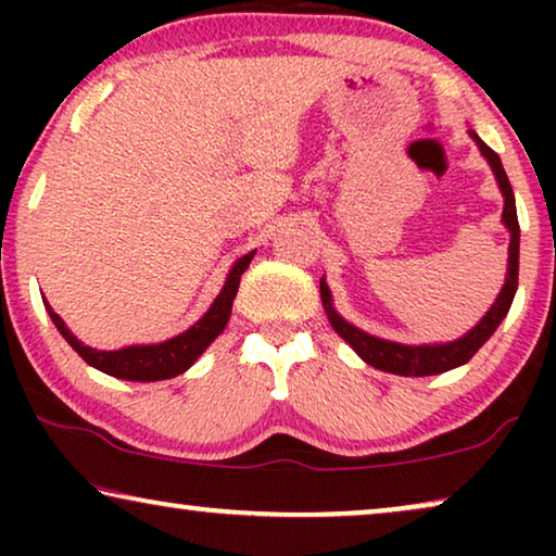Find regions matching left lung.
I'll list each match as a JSON object with an SVG mask.
<instances>
[{"label":"left lung","mask_w":556,"mask_h":556,"mask_svg":"<svg viewBox=\"0 0 556 556\" xmlns=\"http://www.w3.org/2000/svg\"><path fill=\"white\" fill-rule=\"evenodd\" d=\"M468 134L470 139L476 141V147L481 149L483 159L491 166L493 177L498 181L501 194H504V215H501V223L506 225L508 235H511V240H508V265H506L504 288H501L496 301H493V306L485 311L481 321H478L468 333H463L460 339L445 341V344L413 346V344H400V341L371 337V333L356 329L354 324H349L346 318L333 308L331 291L329 286H326V280L321 278V301H324L326 316H329V324L333 326V331H337L339 337L369 364V367L390 371V375H400V377H430V375H440V371L460 367V364L473 359V354L493 337V331L498 329V324L504 321L508 308H511L516 286H519V238H521L519 219H516L514 189L508 185L504 164H501L496 151L485 147V143L476 136V131H468Z\"/></svg>","instance_id":"8db88e82"}]
</instances>
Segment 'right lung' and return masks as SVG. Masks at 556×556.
Instances as JSON below:
<instances>
[{
    "label": "right lung",
    "instance_id": "obj_1",
    "mask_svg": "<svg viewBox=\"0 0 556 556\" xmlns=\"http://www.w3.org/2000/svg\"><path fill=\"white\" fill-rule=\"evenodd\" d=\"M253 255L255 250L232 263V268L225 278L223 291L217 293V299L212 301L207 314H204L200 321L189 326L187 331L177 333V337L159 341V344H131V346L113 349V352L86 346L71 329H67L65 321L55 314V311H52L50 303L45 299L42 301L52 318V324H55V329L63 333L67 344H71L75 352L90 364V367L103 371V375L128 379V382H159V379H172L181 375V371H187L197 359H200L204 349H207L212 341L225 331V326L230 321V314H232V301L240 288V276L248 270Z\"/></svg>",
    "mask_w": 556,
    "mask_h": 556
}]
</instances>
